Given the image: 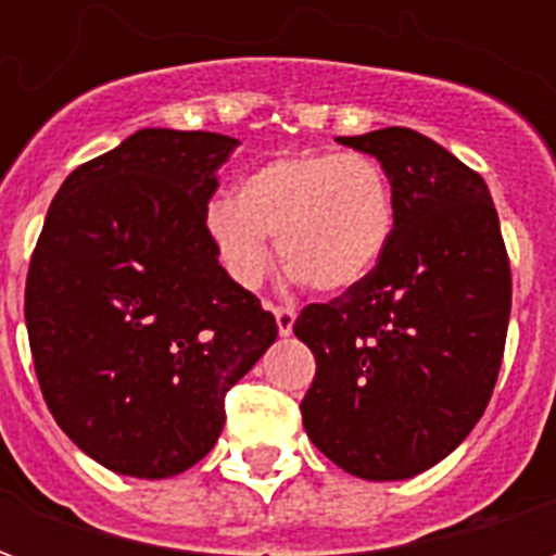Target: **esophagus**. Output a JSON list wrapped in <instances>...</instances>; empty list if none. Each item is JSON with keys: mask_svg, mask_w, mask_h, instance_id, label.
<instances>
[{"mask_svg": "<svg viewBox=\"0 0 556 556\" xmlns=\"http://www.w3.org/2000/svg\"><path fill=\"white\" fill-rule=\"evenodd\" d=\"M274 318H277L279 337H289L291 330H294V318H298V313H294L291 306H274Z\"/></svg>", "mask_w": 556, "mask_h": 556, "instance_id": "esophagus-1", "label": "esophagus"}]
</instances>
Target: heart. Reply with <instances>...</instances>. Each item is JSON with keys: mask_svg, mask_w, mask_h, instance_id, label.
I'll return each instance as SVG.
<instances>
[{"mask_svg": "<svg viewBox=\"0 0 556 556\" xmlns=\"http://www.w3.org/2000/svg\"><path fill=\"white\" fill-rule=\"evenodd\" d=\"M207 238L238 286L255 289L270 262V235L291 279L349 291L372 277L396 235V190L369 154L306 151L243 175L238 193L205 211Z\"/></svg>", "mask_w": 556, "mask_h": 556, "instance_id": "1", "label": "heart"}]
</instances>
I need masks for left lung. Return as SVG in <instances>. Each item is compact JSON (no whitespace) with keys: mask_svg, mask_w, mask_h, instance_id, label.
Here are the masks:
<instances>
[{"mask_svg":"<svg viewBox=\"0 0 556 556\" xmlns=\"http://www.w3.org/2000/svg\"><path fill=\"white\" fill-rule=\"evenodd\" d=\"M337 142L396 190V235L372 277L313 303L294 337L315 354L303 429L345 473L396 482L465 441L497 381L513 306L489 184L408 127Z\"/></svg>","mask_w":556,"mask_h":556,"instance_id":"obj_1","label":"left lung"}]
</instances>
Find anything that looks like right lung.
<instances>
[{"label": "right lung", "instance_id": "add662e5", "mask_svg": "<svg viewBox=\"0 0 556 556\" xmlns=\"http://www.w3.org/2000/svg\"><path fill=\"white\" fill-rule=\"evenodd\" d=\"M241 146L142 127L59 187L26 279L47 408L98 465L166 479L211 453L223 396L277 339L219 267L205 211Z\"/></svg>", "mask_w": 556, "mask_h": 556}]
</instances>
